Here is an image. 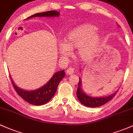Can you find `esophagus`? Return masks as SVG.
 Listing matches in <instances>:
<instances>
[{
    "mask_svg": "<svg viewBox=\"0 0 133 133\" xmlns=\"http://www.w3.org/2000/svg\"><path fill=\"white\" fill-rule=\"evenodd\" d=\"M74 68H72V67H69L68 69H67L66 72L68 74H72L74 73Z\"/></svg>",
    "mask_w": 133,
    "mask_h": 133,
    "instance_id": "34e87169",
    "label": "esophagus"
}]
</instances>
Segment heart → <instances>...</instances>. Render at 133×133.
I'll use <instances>...</instances> for the list:
<instances>
[{"instance_id": "1", "label": "heart", "mask_w": 133, "mask_h": 133, "mask_svg": "<svg viewBox=\"0 0 133 133\" xmlns=\"http://www.w3.org/2000/svg\"><path fill=\"white\" fill-rule=\"evenodd\" d=\"M95 26L84 24L73 29L65 38V43H61L59 50L64 56L71 54V50L79 49V55L88 58L93 54L100 43V36L96 34Z\"/></svg>"}]
</instances>
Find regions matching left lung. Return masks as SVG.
I'll use <instances>...</instances> for the list:
<instances>
[{
  "label": "left lung",
  "instance_id": "left-lung-1",
  "mask_svg": "<svg viewBox=\"0 0 133 133\" xmlns=\"http://www.w3.org/2000/svg\"><path fill=\"white\" fill-rule=\"evenodd\" d=\"M79 83H78V88L77 89V97L78 100L84 105L89 107H98L100 106L103 105L105 103H107L108 102L112 100L117 91L115 92L113 94L110 95L109 97H100V98H93L91 97L90 96H88L82 90V83H81V79L79 78Z\"/></svg>",
  "mask_w": 133,
  "mask_h": 133
}]
</instances>
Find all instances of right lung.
<instances>
[{
    "label": "right lung",
    "instance_id": "obj_1",
    "mask_svg": "<svg viewBox=\"0 0 133 133\" xmlns=\"http://www.w3.org/2000/svg\"><path fill=\"white\" fill-rule=\"evenodd\" d=\"M59 12L57 11H50L35 14L31 16L28 17L27 19L35 17H54L59 16ZM65 74L64 70L58 71L54 74L52 78L45 85L38 90H34V91H26V90H21V88H18L14 84L11 77H10V78H11V83H12L16 91L22 98L24 99L25 101L28 102L30 104L35 105H43L47 103L54 97L56 92L60 81L62 79Z\"/></svg>",
    "mask_w": 133,
    "mask_h": 133
}]
</instances>
